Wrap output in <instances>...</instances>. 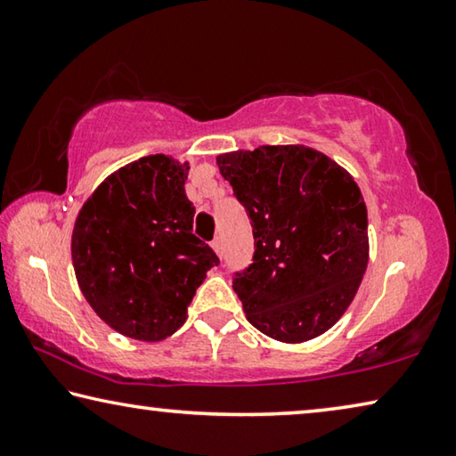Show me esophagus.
<instances>
[{"mask_svg": "<svg viewBox=\"0 0 456 456\" xmlns=\"http://www.w3.org/2000/svg\"><path fill=\"white\" fill-rule=\"evenodd\" d=\"M211 247H213L215 253H217L219 257L223 256V241H221V237H215V239H213V243H211Z\"/></svg>", "mask_w": 456, "mask_h": 456, "instance_id": "obj_1", "label": "esophagus"}]
</instances>
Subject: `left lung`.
<instances>
[{
    "label": "left lung",
    "instance_id": "1",
    "mask_svg": "<svg viewBox=\"0 0 456 456\" xmlns=\"http://www.w3.org/2000/svg\"><path fill=\"white\" fill-rule=\"evenodd\" d=\"M251 219L256 256L233 289L265 336L302 344L348 310L366 273L368 213L354 176L305 144L217 157Z\"/></svg>",
    "mask_w": 456,
    "mask_h": 456
}]
</instances>
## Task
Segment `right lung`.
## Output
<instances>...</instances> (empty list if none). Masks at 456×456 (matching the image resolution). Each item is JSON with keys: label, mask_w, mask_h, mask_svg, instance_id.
I'll return each mask as SVG.
<instances>
[{"label": "right lung", "mask_w": 456, "mask_h": 456, "mask_svg": "<svg viewBox=\"0 0 456 456\" xmlns=\"http://www.w3.org/2000/svg\"><path fill=\"white\" fill-rule=\"evenodd\" d=\"M191 165L149 154L114 171L84 200L72 229L82 296L118 334L160 342L187 320V305L219 257L192 235L184 192Z\"/></svg>", "instance_id": "obj_1"}]
</instances>
